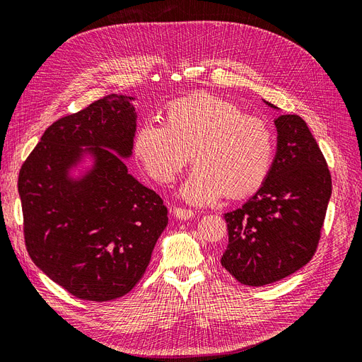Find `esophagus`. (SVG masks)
I'll list each match as a JSON object with an SVG mask.
<instances>
[{
	"label": "esophagus",
	"mask_w": 362,
	"mask_h": 362,
	"mask_svg": "<svg viewBox=\"0 0 362 362\" xmlns=\"http://www.w3.org/2000/svg\"><path fill=\"white\" fill-rule=\"evenodd\" d=\"M173 216L177 218H184V221H187V218H192L194 216V213L192 210H187V208H181V206H175L172 210Z\"/></svg>",
	"instance_id": "34e87169"
}]
</instances>
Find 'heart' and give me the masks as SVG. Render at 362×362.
Returning <instances> with one entry per match:
<instances>
[{
  "label": "heart",
  "mask_w": 362,
  "mask_h": 362,
  "mask_svg": "<svg viewBox=\"0 0 362 362\" xmlns=\"http://www.w3.org/2000/svg\"><path fill=\"white\" fill-rule=\"evenodd\" d=\"M275 149V133L266 119L211 93L170 103L163 125L141 124L133 139L136 158L160 184L177 180L193 154L198 166L182 184L181 196L198 205L223 194L243 199L259 190L270 177Z\"/></svg>",
  "instance_id": "heart-1"
}]
</instances>
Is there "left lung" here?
Here are the masks:
<instances>
[{
  "label": "left lung",
  "instance_id": "1",
  "mask_svg": "<svg viewBox=\"0 0 362 362\" xmlns=\"http://www.w3.org/2000/svg\"><path fill=\"white\" fill-rule=\"evenodd\" d=\"M275 124L278 151L269 180L223 216L228 246L221 264L250 287L287 278L314 257L332 193L329 168L305 120L281 115Z\"/></svg>",
  "mask_w": 362,
  "mask_h": 362
}]
</instances>
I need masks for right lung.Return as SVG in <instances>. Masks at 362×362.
Masks as SVG:
<instances>
[{
	"mask_svg": "<svg viewBox=\"0 0 362 362\" xmlns=\"http://www.w3.org/2000/svg\"><path fill=\"white\" fill-rule=\"evenodd\" d=\"M134 131V108L110 93L49 125L19 170L28 255L78 299L107 302L133 290L168 225L163 199L117 156L131 154ZM81 146L93 148L97 168L71 183L66 169Z\"/></svg>",
	"mask_w": 362,
	"mask_h": 362,
	"instance_id": "obj_1",
	"label": "right lung"
}]
</instances>
